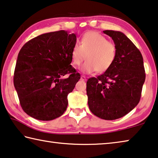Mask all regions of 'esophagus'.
<instances>
[{
  "label": "esophagus",
  "instance_id": "1",
  "mask_svg": "<svg viewBox=\"0 0 158 158\" xmlns=\"http://www.w3.org/2000/svg\"><path fill=\"white\" fill-rule=\"evenodd\" d=\"M81 81H86V77L85 76H81Z\"/></svg>",
  "mask_w": 158,
  "mask_h": 158
}]
</instances>
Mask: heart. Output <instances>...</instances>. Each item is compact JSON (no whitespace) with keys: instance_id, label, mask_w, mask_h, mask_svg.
<instances>
[{"instance_id":"heart-1","label":"heart","mask_w":158,"mask_h":158,"mask_svg":"<svg viewBox=\"0 0 158 158\" xmlns=\"http://www.w3.org/2000/svg\"><path fill=\"white\" fill-rule=\"evenodd\" d=\"M86 61L80 68L83 73L106 72L111 67L116 57V46L104 36L96 31L85 33L71 51V62L75 66Z\"/></svg>"}]
</instances>
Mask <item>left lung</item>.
<instances>
[{
    "instance_id": "1",
    "label": "left lung",
    "mask_w": 158,
    "mask_h": 158,
    "mask_svg": "<svg viewBox=\"0 0 158 158\" xmlns=\"http://www.w3.org/2000/svg\"><path fill=\"white\" fill-rule=\"evenodd\" d=\"M116 46L115 61L108 71L87 81L88 106L92 113L105 120L119 118L139 102L145 80L141 53L124 34L104 30Z\"/></svg>"
}]
</instances>
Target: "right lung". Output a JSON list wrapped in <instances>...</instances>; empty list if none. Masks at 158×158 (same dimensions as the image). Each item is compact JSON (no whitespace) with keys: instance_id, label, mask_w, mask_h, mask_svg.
<instances>
[{"instance_id":"add662e5","label":"right lung","mask_w":158,"mask_h":158,"mask_svg":"<svg viewBox=\"0 0 158 158\" xmlns=\"http://www.w3.org/2000/svg\"><path fill=\"white\" fill-rule=\"evenodd\" d=\"M75 34L65 30L43 34L31 39L18 54L13 82L23 111L41 121L61 116L67 96L81 75L71 65ZM67 74L66 79L63 76Z\"/></svg>"}]
</instances>
